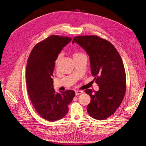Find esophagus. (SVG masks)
Segmentation results:
<instances>
[{
	"mask_svg": "<svg viewBox=\"0 0 146 146\" xmlns=\"http://www.w3.org/2000/svg\"><path fill=\"white\" fill-rule=\"evenodd\" d=\"M83 92V91L82 90H76V92H75V93H76V96H78V95H79V94H82Z\"/></svg>",
	"mask_w": 146,
	"mask_h": 146,
	"instance_id": "esophagus-1",
	"label": "esophagus"
}]
</instances>
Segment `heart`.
<instances>
[{"instance_id":"1","label":"heart","mask_w":146,"mask_h":146,"mask_svg":"<svg viewBox=\"0 0 146 146\" xmlns=\"http://www.w3.org/2000/svg\"><path fill=\"white\" fill-rule=\"evenodd\" d=\"M84 55V54H83L82 53H81V52H76L75 54H74L73 56H79V55ZM60 58H61V55L60 54V55H59L58 56V57H57V58H56V63H58L59 62V60L60 59Z\"/></svg>"}]
</instances>
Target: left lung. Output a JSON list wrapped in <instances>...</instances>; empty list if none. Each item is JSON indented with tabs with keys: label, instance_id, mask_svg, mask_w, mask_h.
<instances>
[{
	"label": "left lung",
	"instance_id": "8db88e82",
	"mask_svg": "<svg viewBox=\"0 0 146 146\" xmlns=\"http://www.w3.org/2000/svg\"><path fill=\"white\" fill-rule=\"evenodd\" d=\"M80 45L90 56L91 71L99 90H85L91 97L87 112L97 120L113 114L121 104L126 89L122 59L115 46L97 35L75 36L72 43Z\"/></svg>",
	"mask_w": 146,
	"mask_h": 146
}]
</instances>
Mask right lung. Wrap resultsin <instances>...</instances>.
<instances>
[{"label":"right lung","mask_w":146,"mask_h":146,"mask_svg":"<svg viewBox=\"0 0 146 146\" xmlns=\"http://www.w3.org/2000/svg\"><path fill=\"white\" fill-rule=\"evenodd\" d=\"M71 40L68 36L50 35L35 45L27 60L25 78L29 96L37 113L50 122L67 114L68 105L75 96L71 90L56 92L52 78L55 60Z\"/></svg>","instance_id":"1"}]
</instances>
